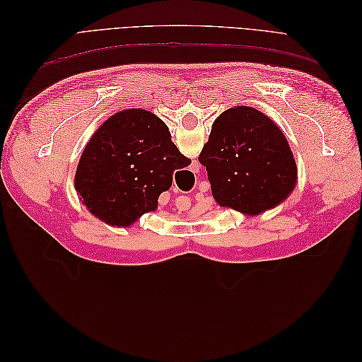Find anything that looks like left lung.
I'll return each instance as SVG.
<instances>
[{"label": "left lung", "mask_w": 362, "mask_h": 362, "mask_svg": "<svg viewBox=\"0 0 362 362\" xmlns=\"http://www.w3.org/2000/svg\"><path fill=\"white\" fill-rule=\"evenodd\" d=\"M199 163L216 202L247 216L287 199L298 180L286 136L252 107L229 108L214 120Z\"/></svg>", "instance_id": "left-lung-1"}]
</instances>
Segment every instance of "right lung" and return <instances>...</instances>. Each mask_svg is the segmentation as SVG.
<instances>
[{"mask_svg":"<svg viewBox=\"0 0 362 362\" xmlns=\"http://www.w3.org/2000/svg\"><path fill=\"white\" fill-rule=\"evenodd\" d=\"M190 163L161 119L129 108L108 117L86 145L75 189L93 216L112 226H129L156 210L173 172Z\"/></svg>","mask_w":362,"mask_h":362,"instance_id":"add662e5","label":"right lung"}]
</instances>
